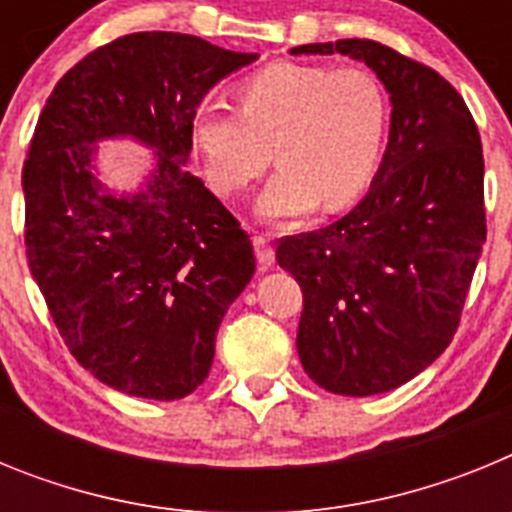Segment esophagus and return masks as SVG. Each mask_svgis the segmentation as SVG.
Masks as SVG:
<instances>
[{
	"instance_id": "1",
	"label": "esophagus",
	"mask_w": 512,
	"mask_h": 512,
	"mask_svg": "<svg viewBox=\"0 0 512 512\" xmlns=\"http://www.w3.org/2000/svg\"><path fill=\"white\" fill-rule=\"evenodd\" d=\"M253 251H256V261H259L261 269H269L274 264V246L266 241L264 235H256L253 238Z\"/></svg>"
}]
</instances>
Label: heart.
<instances>
[{"label":"heart","mask_w":512,"mask_h":512,"mask_svg":"<svg viewBox=\"0 0 512 512\" xmlns=\"http://www.w3.org/2000/svg\"><path fill=\"white\" fill-rule=\"evenodd\" d=\"M241 110L200 104L189 140L207 182L235 197L271 164L282 169L256 200L264 223H289L323 202L354 205L382 158L390 107L377 76L323 63H271L238 87Z\"/></svg>","instance_id":"b5f03b06"}]
</instances>
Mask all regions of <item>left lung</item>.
<instances>
[{
    "mask_svg": "<svg viewBox=\"0 0 512 512\" xmlns=\"http://www.w3.org/2000/svg\"><path fill=\"white\" fill-rule=\"evenodd\" d=\"M289 53L354 58L390 94L387 151L364 200L277 246L302 287L307 377L333 395H382L431 366L456 333L487 235L482 143L449 81L377 40Z\"/></svg>",
    "mask_w": 512,
    "mask_h": 512,
    "instance_id": "left-lung-1",
    "label": "left lung"
}]
</instances>
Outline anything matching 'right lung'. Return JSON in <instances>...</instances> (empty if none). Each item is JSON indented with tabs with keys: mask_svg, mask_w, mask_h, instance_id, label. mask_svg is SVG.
Returning a JSON list of instances; mask_svg holds the SVG:
<instances>
[{
	"mask_svg": "<svg viewBox=\"0 0 512 512\" xmlns=\"http://www.w3.org/2000/svg\"><path fill=\"white\" fill-rule=\"evenodd\" d=\"M256 58L197 35L130 33L81 58L40 112L22 169L27 264L74 359L112 390L192 395L256 271L238 220L187 171L192 112ZM125 137L154 156L144 182L117 193L96 156Z\"/></svg>",
	"mask_w": 512,
	"mask_h": 512,
	"instance_id": "add662e5",
	"label": "right lung"
}]
</instances>
